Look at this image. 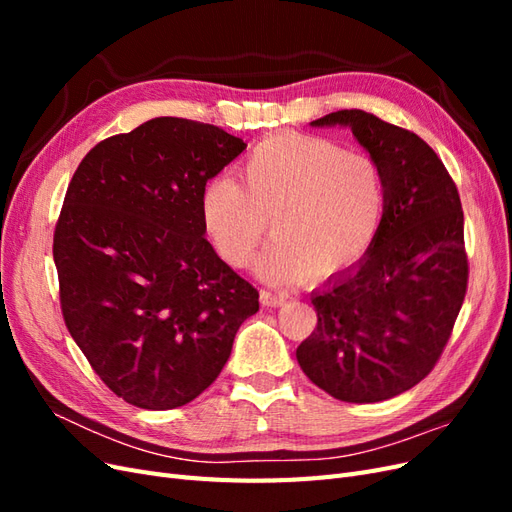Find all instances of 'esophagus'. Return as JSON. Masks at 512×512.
<instances>
[{
    "mask_svg": "<svg viewBox=\"0 0 512 512\" xmlns=\"http://www.w3.org/2000/svg\"><path fill=\"white\" fill-rule=\"evenodd\" d=\"M288 299L286 292H273V290H260V303L267 307H280Z\"/></svg>",
    "mask_w": 512,
    "mask_h": 512,
    "instance_id": "esophagus-1",
    "label": "esophagus"
}]
</instances>
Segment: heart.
<instances>
[{
    "label": "heart",
    "mask_w": 512,
    "mask_h": 512,
    "mask_svg": "<svg viewBox=\"0 0 512 512\" xmlns=\"http://www.w3.org/2000/svg\"><path fill=\"white\" fill-rule=\"evenodd\" d=\"M239 175L213 177L200 194V222L228 265L250 262L269 228L273 241L256 260L267 282L303 273L329 280L359 262L374 245L386 213L380 166L361 151L303 134L258 143Z\"/></svg>",
    "instance_id": "1"
}]
</instances>
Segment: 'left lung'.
Returning <instances> with one entry per match:
<instances>
[{"label": "left lung", "mask_w": 512, "mask_h": 512, "mask_svg": "<svg viewBox=\"0 0 512 512\" xmlns=\"http://www.w3.org/2000/svg\"><path fill=\"white\" fill-rule=\"evenodd\" d=\"M314 128H350L386 181V213L369 252L312 292L303 374L348 404L391 399L421 382L451 337L468 288L457 185L421 136L365 111Z\"/></svg>", "instance_id": "8db88e82"}]
</instances>
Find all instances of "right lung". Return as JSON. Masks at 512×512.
Returning <instances> with one entry per match:
<instances>
[{"mask_svg":"<svg viewBox=\"0 0 512 512\" xmlns=\"http://www.w3.org/2000/svg\"><path fill=\"white\" fill-rule=\"evenodd\" d=\"M247 145L156 117L91 149L68 185L53 258L66 327L128 404H190L220 376L258 290L205 239L200 194Z\"/></svg>","mask_w":512,"mask_h":512,"instance_id":"right-lung-1","label":"right lung"}]
</instances>
